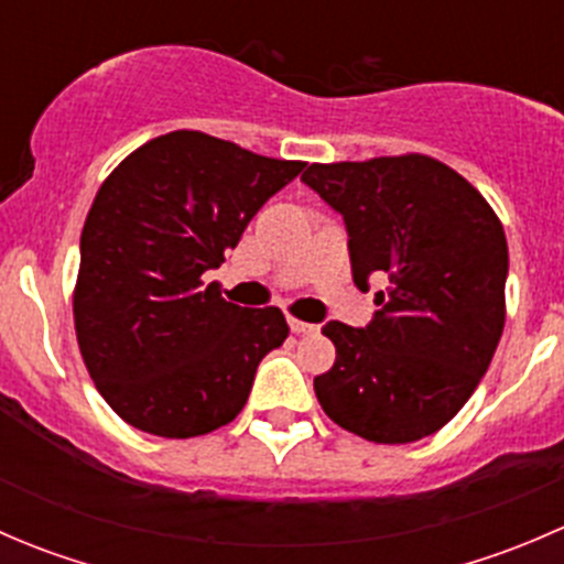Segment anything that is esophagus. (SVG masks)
Wrapping results in <instances>:
<instances>
[{
    "label": "esophagus",
    "mask_w": 564,
    "mask_h": 564,
    "mask_svg": "<svg viewBox=\"0 0 564 564\" xmlns=\"http://www.w3.org/2000/svg\"><path fill=\"white\" fill-rule=\"evenodd\" d=\"M289 327H292V333H297V335H305V333H314V329H316V324L300 322V318L289 316Z\"/></svg>",
    "instance_id": "obj_1"
}]
</instances>
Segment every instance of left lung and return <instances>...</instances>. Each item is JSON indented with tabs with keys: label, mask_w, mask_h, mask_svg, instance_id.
<instances>
[{
	"label": "left lung",
	"mask_w": 564,
	"mask_h": 564,
	"mask_svg": "<svg viewBox=\"0 0 564 564\" xmlns=\"http://www.w3.org/2000/svg\"><path fill=\"white\" fill-rule=\"evenodd\" d=\"M303 182L344 215L351 275L388 281L366 327L327 322L324 414L379 445L436 434L491 366L505 327L508 240L491 204L429 155L311 163Z\"/></svg>",
	"instance_id": "1"
}]
</instances>
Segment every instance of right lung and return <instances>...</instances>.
<instances>
[{
	"mask_svg": "<svg viewBox=\"0 0 564 564\" xmlns=\"http://www.w3.org/2000/svg\"><path fill=\"white\" fill-rule=\"evenodd\" d=\"M303 169L174 130L106 176L84 220L73 318L84 366L124 423L191 440L242 412L289 324L281 308L226 303L204 272Z\"/></svg>",
	"mask_w": 564,
	"mask_h": 564,
	"instance_id": "1",
	"label": "right lung"
}]
</instances>
